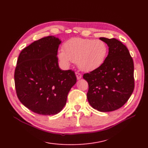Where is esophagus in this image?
Wrapping results in <instances>:
<instances>
[{
    "instance_id": "34e87169",
    "label": "esophagus",
    "mask_w": 148,
    "mask_h": 148,
    "mask_svg": "<svg viewBox=\"0 0 148 148\" xmlns=\"http://www.w3.org/2000/svg\"><path fill=\"white\" fill-rule=\"evenodd\" d=\"M75 75H76V77H77V79H81L82 77V75L81 74H80L79 73H75Z\"/></svg>"
}]
</instances>
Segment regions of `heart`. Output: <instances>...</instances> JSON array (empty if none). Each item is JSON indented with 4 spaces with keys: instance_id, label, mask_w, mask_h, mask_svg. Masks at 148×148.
<instances>
[{
    "instance_id": "b5f03b06",
    "label": "heart",
    "mask_w": 148,
    "mask_h": 148,
    "mask_svg": "<svg viewBox=\"0 0 148 148\" xmlns=\"http://www.w3.org/2000/svg\"><path fill=\"white\" fill-rule=\"evenodd\" d=\"M108 54V47L103 40L73 38L64 43L58 58L64 67H69L72 62H77L81 71L91 72L103 65Z\"/></svg>"
}]
</instances>
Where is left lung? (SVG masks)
Returning <instances> with one entry per match:
<instances>
[{"label": "left lung", "instance_id": "8db88e82", "mask_svg": "<svg viewBox=\"0 0 148 148\" xmlns=\"http://www.w3.org/2000/svg\"><path fill=\"white\" fill-rule=\"evenodd\" d=\"M99 39L106 43L109 53L99 69L84 74L88 82L87 97L90 105L101 112L121 108L134 90V63L127 48L114 38Z\"/></svg>", "mask_w": 148, "mask_h": 148}]
</instances>
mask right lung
<instances>
[{"instance_id":"1","label":"right lung","mask_w":148,"mask_h":148,"mask_svg":"<svg viewBox=\"0 0 148 148\" xmlns=\"http://www.w3.org/2000/svg\"><path fill=\"white\" fill-rule=\"evenodd\" d=\"M60 43L54 36L43 37L25 47L18 56L14 73L17 95L24 106L38 114L59 113L76 83L74 71H62L59 67L57 55Z\"/></svg>"}]
</instances>
